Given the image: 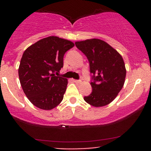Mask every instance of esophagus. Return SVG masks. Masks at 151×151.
<instances>
[{
	"label": "esophagus",
	"mask_w": 151,
	"mask_h": 151,
	"mask_svg": "<svg viewBox=\"0 0 151 151\" xmlns=\"http://www.w3.org/2000/svg\"><path fill=\"white\" fill-rule=\"evenodd\" d=\"M73 82H74V83H77V84H80V83H82L81 80H73Z\"/></svg>",
	"instance_id": "34e87169"
}]
</instances>
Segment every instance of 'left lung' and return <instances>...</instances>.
<instances>
[{"instance_id":"8db88e82","label":"left lung","mask_w":151,"mask_h":151,"mask_svg":"<svg viewBox=\"0 0 151 151\" xmlns=\"http://www.w3.org/2000/svg\"><path fill=\"white\" fill-rule=\"evenodd\" d=\"M75 45L88 58L92 74L93 91L84 100L96 107L109 104L124 85L126 70L122 56L100 39L76 42Z\"/></svg>"}]
</instances>
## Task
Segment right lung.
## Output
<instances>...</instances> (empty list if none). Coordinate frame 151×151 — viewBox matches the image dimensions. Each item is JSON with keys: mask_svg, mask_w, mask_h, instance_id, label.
<instances>
[{"mask_svg": "<svg viewBox=\"0 0 151 151\" xmlns=\"http://www.w3.org/2000/svg\"><path fill=\"white\" fill-rule=\"evenodd\" d=\"M71 41L49 36L25 50L18 73L19 82L29 101L40 109L49 110L63 99L68 81L55 76L63 66V56L72 48Z\"/></svg>", "mask_w": 151, "mask_h": 151, "instance_id": "right-lung-1", "label": "right lung"}]
</instances>
